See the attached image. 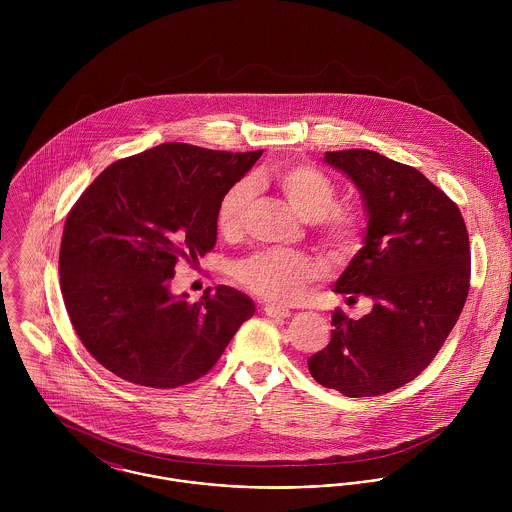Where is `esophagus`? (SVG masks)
Masks as SVG:
<instances>
[{"label":"esophagus","mask_w":512,"mask_h":512,"mask_svg":"<svg viewBox=\"0 0 512 512\" xmlns=\"http://www.w3.org/2000/svg\"><path fill=\"white\" fill-rule=\"evenodd\" d=\"M264 311H266V315L278 317V319H286V317L292 315L290 309H284V307H278V305H272V303H268V305L264 307Z\"/></svg>","instance_id":"esophagus-1"}]
</instances>
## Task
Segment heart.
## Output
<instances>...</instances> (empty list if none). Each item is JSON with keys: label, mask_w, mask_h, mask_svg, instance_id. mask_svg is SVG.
<instances>
[{"label": "heart", "mask_w": 512, "mask_h": 512, "mask_svg": "<svg viewBox=\"0 0 512 512\" xmlns=\"http://www.w3.org/2000/svg\"><path fill=\"white\" fill-rule=\"evenodd\" d=\"M268 181L305 222H315L321 242L337 256L353 254L361 240V217L351 207H337L335 183L311 165H280L250 183L232 185L220 199L217 226L224 236L242 228L252 187ZM234 278L254 295L272 303H293L303 297L307 286L319 278V266L303 254L258 252L234 266Z\"/></svg>", "instance_id": "heart-1"}]
</instances>
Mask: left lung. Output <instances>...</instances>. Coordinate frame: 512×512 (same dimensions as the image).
<instances>
[{
  "label": "left lung",
  "mask_w": 512,
  "mask_h": 512,
  "mask_svg": "<svg viewBox=\"0 0 512 512\" xmlns=\"http://www.w3.org/2000/svg\"><path fill=\"white\" fill-rule=\"evenodd\" d=\"M365 207L363 248L335 292L366 295L370 313H333L329 345L311 355V376L345 396H378L434 361L469 293V238L457 205L418 169L370 149L325 151Z\"/></svg>",
  "instance_id": "1"
}]
</instances>
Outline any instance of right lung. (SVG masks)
Masks as SVG:
<instances>
[{
	"instance_id": "obj_1",
	"label": "right lung",
	"mask_w": 512,
	"mask_h": 512,
	"mask_svg": "<svg viewBox=\"0 0 512 512\" xmlns=\"http://www.w3.org/2000/svg\"><path fill=\"white\" fill-rule=\"evenodd\" d=\"M260 155L161 144L112 163L80 195L63 230L61 292L104 368L149 388L193 382L254 315L246 293L217 286L189 303L171 278L179 258L215 246L220 199Z\"/></svg>"
}]
</instances>
